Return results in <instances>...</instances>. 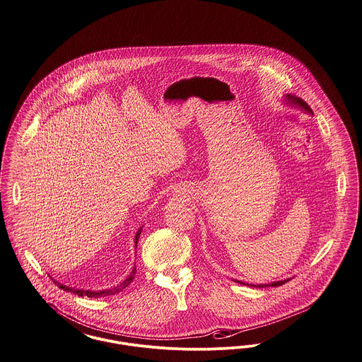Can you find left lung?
<instances>
[{"instance_id":"1","label":"left lung","mask_w":362,"mask_h":362,"mask_svg":"<svg viewBox=\"0 0 362 362\" xmlns=\"http://www.w3.org/2000/svg\"><path fill=\"white\" fill-rule=\"evenodd\" d=\"M284 102H285V104H288V105H292V107H300L301 110H304L305 112H308V114L312 115V110H310V105L305 103L303 99H300V98H296L293 95H285ZM288 281L289 279H284V281H276V282H272V284H260V285H248V284H244L241 281H235V282H239L241 285H247V286H252V288H267V286H281V285H284Z\"/></svg>"}]
</instances>
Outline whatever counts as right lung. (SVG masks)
I'll return each instance as SVG.
<instances>
[{"label":"right lung","instance_id":"1","mask_svg":"<svg viewBox=\"0 0 362 362\" xmlns=\"http://www.w3.org/2000/svg\"><path fill=\"white\" fill-rule=\"evenodd\" d=\"M142 228H144V226H141V228L138 229L137 233H136V239H134L136 248H137L138 238H139V235H141ZM136 272H137V269H136V267H133V270H132L130 276H127V278H126L123 282H121L118 286H114L112 289H105V291H83V289H74V288H69V286H65V285L57 284V281H55V284H57L61 289H64V291H66V292L76 293L77 296H88V297H95V298H98V297L112 296V294H117V293L122 292L124 288H127V286L132 284V281L134 279V276H136Z\"/></svg>","mask_w":362,"mask_h":362}]
</instances>
